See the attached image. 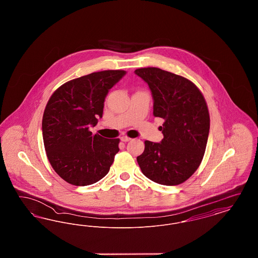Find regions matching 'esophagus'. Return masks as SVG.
Returning <instances> with one entry per match:
<instances>
[{"label": "esophagus", "instance_id": "obj_1", "mask_svg": "<svg viewBox=\"0 0 258 258\" xmlns=\"http://www.w3.org/2000/svg\"><path fill=\"white\" fill-rule=\"evenodd\" d=\"M130 140H132V138H130L127 136H122L121 137V141H123V142H128Z\"/></svg>", "mask_w": 258, "mask_h": 258}]
</instances>
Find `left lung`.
Instances as JSON below:
<instances>
[{"label": "left lung", "mask_w": 258, "mask_h": 258, "mask_svg": "<svg viewBox=\"0 0 258 258\" xmlns=\"http://www.w3.org/2000/svg\"><path fill=\"white\" fill-rule=\"evenodd\" d=\"M150 88L154 116L164 120L160 143L145 141L137 157L142 173L155 183L176 185L200 165L208 141L210 116L205 98L191 81L158 68L135 72Z\"/></svg>", "instance_id": "obj_1"}]
</instances>
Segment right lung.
I'll use <instances>...</instances> for the list:
<instances>
[{"mask_svg":"<svg viewBox=\"0 0 258 258\" xmlns=\"http://www.w3.org/2000/svg\"><path fill=\"white\" fill-rule=\"evenodd\" d=\"M124 71H103L71 80L49 98L42 117L46 155L69 184L89 185L102 179L119 152V138L93 135L90 126L102 117L104 100Z\"/></svg>","mask_w":258,"mask_h":258,"instance_id":"1","label":"right lung"}]
</instances>
